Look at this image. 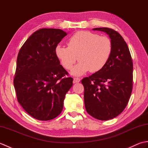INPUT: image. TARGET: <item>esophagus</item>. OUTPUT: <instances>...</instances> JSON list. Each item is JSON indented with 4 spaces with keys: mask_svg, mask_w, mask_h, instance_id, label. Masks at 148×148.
Wrapping results in <instances>:
<instances>
[{
    "mask_svg": "<svg viewBox=\"0 0 148 148\" xmlns=\"http://www.w3.org/2000/svg\"><path fill=\"white\" fill-rule=\"evenodd\" d=\"M80 78H79V77H74V81H73V82L74 83H79V81H80Z\"/></svg>",
    "mask_w": 148,
    "mask_h": 148,
    "instance_id": "obj_1",
    "label": "esophagus"
}]
</instances>
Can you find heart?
<instances>
[{
    "mask_svg": "<svg viewBox=\"0 0 148 148\" xmlns=\"http://www.w3.org/2000/svg\"><path fill=\"white\" fill-rule=\"evenodd\" d=\"M68 46H56L55 53L62 65L71 70L78 60L80 61L71 73L81 76L90 70L100 71L105 67L111 57L112 45L106 36H99L90 31L80 30L74 33L67 41Z\"/></svg>",
    "mask_w": 148,
    "mask_h": 148,
    "instance_id": "heart-1",
    "label": "heart"
}]
</instances>
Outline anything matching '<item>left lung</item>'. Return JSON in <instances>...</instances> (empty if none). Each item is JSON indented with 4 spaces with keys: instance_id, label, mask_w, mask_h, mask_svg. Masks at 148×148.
Segmentation results:
<instances>
[{
    "instance_id": "left-lung-1",
    "label": "left lung",
    "mask_w": 148,
    "mask_h": 148,
    "mask_svg": "<svg viewBox=\"0 0 148 148\" xmlns=\"http://www.w3.org/2000/svg\"><path fill=\"white\" fill-rule=\"evenodd\" d=\"M93 30L106 32L112 51L102 70L81 80L87 112L99 120L114 118L126 108L133 86V63L126 42L116 31L106 27Z\"/></svg>"
}]
</instances>
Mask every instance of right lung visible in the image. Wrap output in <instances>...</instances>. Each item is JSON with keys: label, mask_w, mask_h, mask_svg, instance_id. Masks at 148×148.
I'll use <instances>...</instances> for the list:
<instances>
[{"label": "right lung", "mask_w": 148, "mask_h": 148, "mask_svg": "<svg viewBox=\"0 0 148 148\" xmlns=\"http://www.w3.org/2000/svg\"><path fill=\"white\" fill-rule=\"evenodd\" d=\"M67 34L61 29L36 31L19 51L14 86L18 102L28 114L48 121L60 114L72 77L60 64L56 46Z\"/></svg>", "instance_id": "add662e5"}]
</instances>
